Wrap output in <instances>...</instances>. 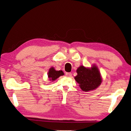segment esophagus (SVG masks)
Here are the masks:
<instances>
[{
	"label": "esophagus",
	"instance_id": "obj_1",
	"mask_svg": "<svg viewBox=\"0 0 131 131\" xmlns=\"http://www.w3.org/2000/svg\"><path fill=\"white\" fill-rule=\"evenodd\" d=\"M66 75H67V77H71L72 76V73H66Z\"/></svg>",
	"mask_w": 131,
	"mask_h": 131
}]
</instances>
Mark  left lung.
<instances>
[{
  "mask_svg": "<svg viewBox=\"0 0 131 131\" xmlns=\"http://www.w3.org/2000/svg\"><path fill=\"white\" fill-rule=\"evenodd\" d=\"M74 79L82 91L90 92L98 88L102 82V78L98 67L95 64L91 67L81 65L77 70Z\"/></svg>",
  "mask_w": 131,
  "mask_h": 131,
  "instance_id": "1",
  "label": "left lung"
}]
</instances>
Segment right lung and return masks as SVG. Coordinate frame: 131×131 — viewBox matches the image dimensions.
<instances>
[{
    "label": "right lung",
    "mask_w": 131,
    "mask_h": 131,
    "mask_svg": "<svg viewBox=\"0 0 131 131\" xmlns=\"http://www.w3.org/2000/svg\"><path fill=\"white\" fill-rule=\"evenodd\" d=\"M64 73L62 71H56L53 67L50 68L48 73V80L50 81H53L60 76L64 75Z\"/></svg>",
    "instance_id": "1"
}]
</instances>
